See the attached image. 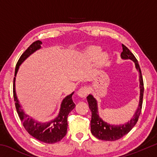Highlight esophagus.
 <instances>
[{
  "label": "esophagus",
  "mask_w": 157,
  "mask_h": 157,
  "mask_svg": "<svg viewBox=\"0 0 157 157\" xmlns=\"http://www.w3.org/2000/svg\"><path fill=\"white\" fill-rule=\"evenodd\" d=\"M88 94V88L86 86H82L78 91V95L81 98H85Z\"/></svg>",
  "instance_id": "1"
}]
</instances>
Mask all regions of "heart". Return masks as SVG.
I'll list each match as a JSON object with an SVG mask.
<instances>
[{"mask_svg":"<svg viewBox=\"0 0 157 157\" xmlns=\"http://www.w3.org/2000/svg\"><path fill=\"white\" fill-rule=\"evenodd\" d=\"M99 53H100L99 49L97 48H90L88 50V52H87V55H88V56L89 57L92 58V59H94V58L98 57V55H99ZM105 56L104 55H101L99 57L100 62H102L103 61L105 60Z\"/></svg>","mask_w":157,"mask_h":157,"instance_id":"b5f03b06","label":"heart"}]
</instances>
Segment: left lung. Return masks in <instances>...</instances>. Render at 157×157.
<instances>
[{
	"label": "left lung",
	"instance_id": "obj_1",
	"mask_svg": "<svg viewBox=\"0 0 157 157\" xmlns=\"http://www.w3.org/2000/svg\"><path fill=\"white\" fill-rule=\"evenodd\" d=\"M123 47V52H121V57L124 59H132L134 61L136 65V68L140 73V102L139 107L137 109L136 112L135 113L133 118L128 123L124 124H119V125H112L108 124L106 122L103 121L101 119L99 115L98 114V107L97 102L95 98L91 95H89L87 96V101L89 103V107L91 111V131L92 134L97 139L102 140H109L113 141L121 139L124 135L131 131L132 129L136 124L139 120V116L141 112L142 105H143V92H144V84H143V79L142 77L141 71H140V66L138 62V60L133 53L124 46L122 44Z\"/></svg>",
	"mask_w": 157,
	"mask_h": 157
}]
</instances>
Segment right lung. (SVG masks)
I'll return each instance as SVG.
<instances>
[{
    "instance_id": "1",
    "label": "right lung",
    "mask_w": 157,
    "mask_h": 157,
    "mask_svg": "<svg viewBox=\"0 0 157 157\" xmlns=\"http://www.w3.org/2000/svg\"><path fill=\"white\" fill-rule=\"evenodd\" d=\"M41 44L42 42L39 40L33 42L21 55L16 65L15 76L17 75L21 63L28 56H30L32 53L40 48ZM14 82L15 78H14V84H13V95H14L15 102V107L21 123L26 131L36 139L46 143H55L62 140L66 136V132H67L68 115L75 107V105L74 104L72 100L73 93L63 99L61 105L59 116L56 118L49 123H40L29 118V116L26 115L21 109V106L18 104L17 97L16 95Z\"/></svg>"
}]
</instances>
